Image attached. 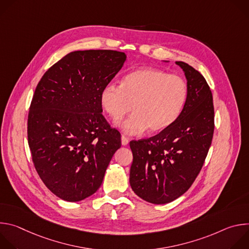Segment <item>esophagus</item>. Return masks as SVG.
<instances>
[{"label": "esophagus", "mask_w": 249, "mask_h": 249, "mask_svg": "<svg viewBox=\"0 0 249 249\" xmlns=\"http://www.w3.org/2000/svg\"><path fill=\"white\" fill-rule=\"evenodd\" d=\"M121 143H122V146H127L129 144V140L127 137H125L124 135L121 136Z\"/></svg>", "instance_id": "obj_1"}]
</instances>
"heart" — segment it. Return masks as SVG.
<instances>
[{
	"instance_id": "obj_1",
	"label": "heart",
	"mask_w": 249,
	"mask_h": 249,
	"mask_svg": "<svg viewBox=\"0 0 249 249\" xmlns=\"http://www.w3.org/2000/svg\"><path fill=\"white\" fill-rule=\"evenodd\" d=\"M187 96V85L179 76L143 68L124 76L120 86L103 87L99 101L113 121L120 120L132 108L134 112L119 127L125 134L138 135L148 128L158 133L172 125L181 114Z\"/></svg>"
}]
</instances>
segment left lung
<instances>
[{"instance_id": "1", "label": "left lung", "mask_w": 249, "mask_h": 249, "mask_svg": "<svg viewBox=\"0 0 249 249\" xmlns=\"http://www.w3.org/2000/svg\"><path fill=\"white\" fill-rule=\"evenodd\" d=\"M187 80L184 108L168 128L145 140L130 142L133 162L130 185L143 200L166 204L192 185L214 134V104L205 78L188 64L176 61Z\"/></svg>"}]
</instances>
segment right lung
Returning <instances> with one entry per match:
<instances>
[{"instance_id": "obj_1", "label": "right lung", "mask_w": 249, "mask_h": 249, "mask_svg": "<svg viewBox=\"0 0 249 249\" xmlns=\"http://www.w3.org/2000/svg\"><path fill=\"white\" fill-rule=\"evenodd\" d=\"M126 59L124 52L113 50L71 52L35 89L28 145L41 180L62 200L78 202L95 193L121 147L120 133L101 114L99 94Z\"/></svg>"}]
</instances>
